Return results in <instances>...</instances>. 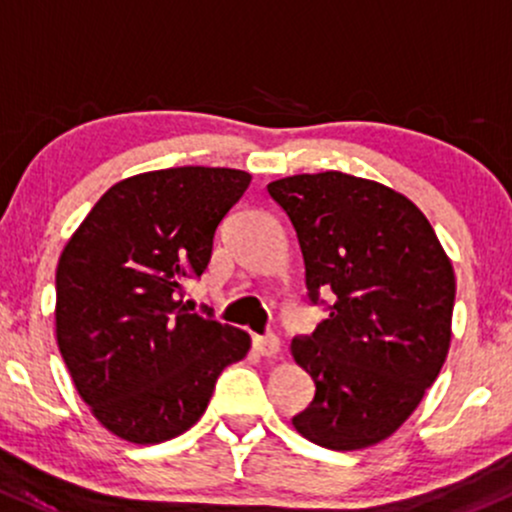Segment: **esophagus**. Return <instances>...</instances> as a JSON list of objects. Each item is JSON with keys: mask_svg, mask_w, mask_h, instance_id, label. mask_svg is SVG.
<instances>
[{"mask_svg": "<svg viewBox=\"0 0 512 512\" xmlns=\"http://www.w3.org/2000/svg\"><path fill=\"white\" fill-rule=\"evenodd\" d=\"M254 349H256L261 356H268V359H273V356L280 354V339L276 337V334H266V337H256V339H254Z\"/></svg>", "mask_w": 512, "mask_h": 512, "instance_id": "esophagus-1", "label": "esophagus"}]
</instances>
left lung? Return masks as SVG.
I'll return each mask as SVG.
<instances>
[{
	"mask_svg": "<svg viewBox=\"0 0 512 512\" xmlns=\"http://www.w3.org/2000/svg\"><path fill=\"white\" fill-rule=\"evenodd\" d=\"M268 195L298 232L312 302L334 293L293 359L315 400L293 427L334 452L383 442L415 412L452 342L456 280L449 256L415 202L327 170L273 180Z\"/></svg>",
	"mask_w": 512,
	"mask_h": 512,
	"instance_id": "obj_1",
	"label": "left lung"
}]
</instances>
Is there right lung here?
<instances>
[{"label": "right lung", "mask_w": 512, "mask_h": 512, "mask_svg": "<svg viewBox=\"0 0 512 512\" xmlns=\"http://www.w3.org/2000/svg\"><path fill=\"white\" fill-rule=\"evenodd\" d=\"M251 175L151 170L112 185L82 219L56 271V339L80 398L109 432L158 444L190 430L217 376L251 337L183 305L219 222Z\"/></svg>", "instance_id": "1"}]
</instances>
